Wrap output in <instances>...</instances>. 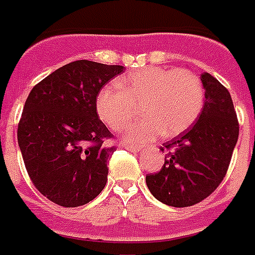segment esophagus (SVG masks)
Returning <instances> with one entry per match:
<instances>
[{
	"label": "esophagus",
	"mask_w": 255,
	"mask_h": 255,
	"mask_svg": "<svg viewBox=\"0 0 255 255\" xmlns=\"http://www.w3.org/2000/svg\"><path fill=\"white\" fill-rule=\"evenodd\" d=\"M124 148H126V149H128V151L137 152V153H139V152H141V148L137 147V145H124Z\"/></svg>",
	"instance_id": "1"
}]
</instances>
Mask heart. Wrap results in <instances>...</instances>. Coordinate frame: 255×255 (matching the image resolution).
Wrapping results in <instances>:
<instances>
[{
	"label": "heart",
	"mask_w": 255,
	"mask_h": 255,
	"mask_svg": "<svg viewBox=\"0 0 255 255\" xmlns=\"http://www.w3.org/2000/svg\"><path fill=\"white\" fill-rule=\"evenodd\" d=\"M204 86L186 69L148 67L124 75L118 86H104L96 96V112L108 127L123 131L137 115L145 116L126 132L128 141H148L163 133L174 136L185 131L204 107Z\"/></svg>",
	"instance_id": "heart-1"
}]
</instances>
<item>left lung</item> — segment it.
<instances>
[{"label": "left lung", "instance_id": "1", "mask_svg": "<svg viewBox=\"0 0 255 255\" xmlns=\"http://www.w3.org/2000/svg\"><path fill=\"white\" fill-rule=\"evenodd\" d=\"M205 103L197 122L160 148L163 168L145 176L148 189L174 208L196 205L217 189L229 168L240 124L228 88L202 73Z\"/></svg>", "mask_w": 255, "mask_h": 255}]
</instances>
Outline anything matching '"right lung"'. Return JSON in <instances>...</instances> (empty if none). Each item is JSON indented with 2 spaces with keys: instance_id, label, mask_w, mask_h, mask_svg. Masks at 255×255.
<instances>
[{
  "instance_id": "1",
  "label": "right lung",
  "mask_w": 255,
  "mask_h": 255,
  "mask_svg": "<svg viewBox=\"0 0 255 255\" xmlns=\"http://www.w3.org/2000/svg\"><path fill=\"white\" fill-rule=\"evenodd\" d=\"M123 66L75 61L30 91L18 123V144L34 186L65 208L85 205L103 190L114 139L98 118V92Z\"/></svg>"
}]
</instances>
